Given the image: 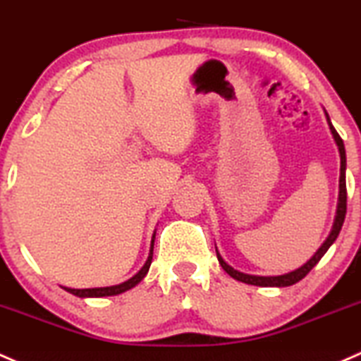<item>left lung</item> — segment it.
<instances>
[{"mask_svg": "<svg viewBox=\"0 0 361 361\" xmlns=\"http://www.w3.org/2000/svg\"><path fill=\"white\" fill-rule=\"evenodd\" d=\"M327 123L329 126H331V131H332V136L334 140H336L337 147H339V155H341V178H339V202H337V214H336V221H334V226H332V231L331 235L327 237V240L322 244V247L314 252V256L311 257L308 263L302 264L301 268H298V270L290 271V273H286V275H279V276H256V275H245V273H240L237 270H233V268L230 267V264L225 263V259H223L221 256H219L218 249H216V254H218V261L219 264H221V268L225 270L231 279L238 280V282H244V283H250V286H259V287H289V286H294L295 282H299V280L305 279L308 273L313 270L314 264L318 263V261L324 257V254L327 252L329 247L336 242L337 235H339L341 228H343V223H344V218H346V199H348V192H346V150H344V143H343V138L339 136V133L336 131V128L332 126L331 119H329V114H327Z\"/></svg>", "mask_w": 361, "mask_h": 361, "instance_id": "left-lung-1", "label": "left lung"}]
</instances>
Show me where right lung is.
<instances>
[{"mask_svg": "<svg viewBox=\"0 0 361 361\" xmlns=\"http://www.w3.org/2000/svg\"><path fill=\"white\" fill-rule=\"evenodd\" d=\"M154 238H155V233H154ZM154 238H152L149 259L145 261V264H143L142 270L136 273L135 276H131L130 280H126V282L119 283V286H112V287H98V289H69V287H66V290L71 292V294H74V295H79V298H104V295H117V294H121V292H126V290L133 289L136 283L142 282L143 276H145L147 271H149V268L152 264V256H154Z\"/></svg>", "mask_w": 361, "mask_h": 361, "instance_id": "obj_1", "label": "right lung"}]
</instances>
